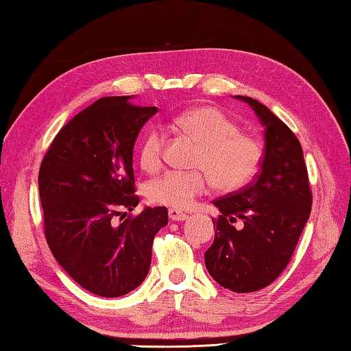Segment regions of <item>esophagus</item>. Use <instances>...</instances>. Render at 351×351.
I'll return each mask as SVG.
<instances>
[{
    "label": "esophagus",
    "mask_w": 351,
    "mask_h": 351,
    "mask_svg": "<svg viewBox=\"0 0 351 351\" xmlns=\"http://www.w3.org/2000/svg\"><path fill=\"white\" fill-rule=\"evenodd\" d=\"M169 217H170L171 221H184L185 219H189V215L185 213H181V211L173 210V208H171V210H169Z\"/></svg>",
    "instance_id": "1"
}]
</instances>
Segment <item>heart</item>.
Wrapping results in <instances>:
<instances>
[{
	"instance_id": "b5f03b06",
	"label": "heart",
	"mask_w": 351,
	"mask_h": 351,
	"mask_svg": "<svg viewBox=\"0 0 351 351\" xmlns=\"http://www.w3.org/2000/svg\"><path fill=\"white\" fill-rule=\"evenodd\" d=\"M175 125L196 138L202 149L197 154L196 171L170 170L149 185V199L173 210H185L211 185L221 191H235L249 184L263 162V146L256 138L240 132V126L214 107H197L175 119ZM166 132H147L140 147V162L154 171L161 166Z\"/></svg>"
}]
</instances>
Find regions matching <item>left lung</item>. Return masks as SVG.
<instances>
[{
  "label": "left lung",
  "instance_id": "1",
  "mask_svg": "<svg viewBox=\"0 0 351 351\" xmlns=\"http://www.w3.org/2000/svg\"><path fill=\"white\" fill-rule=\"evenodd\" d=\"M237 99L247 102L264 126L265 152L255 181L213 202L221 214L213 219L215 237L205 265L223 288L253 293L285 270L309 219L312 191L294 132L259 101ZM237 219L241 228H234Z\"/></svg>",
  "mask_w": 351,
  "mask_h": 351
}]
</instances>
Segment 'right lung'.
<instances>
[{
  "label": "right lung",
  "instance_id": "right-lung-1",
  "mask_svg": "<svg viewBox=\"0 0 351 351\" xmlns=\"http://www.w3.org/2000/svg\"><path fill=\"white\" fill-rule=\"evenodd\" d=\"M132 96H107L58 131L39 170L45 237L63 270L102 297H121L147 276L154 237L167 225L166 206H146L116 223L140 202L132 152L156 107Z\"/></svg>",
  "mask_w": 351,
  "mask_h": 351
}]
</instances>
